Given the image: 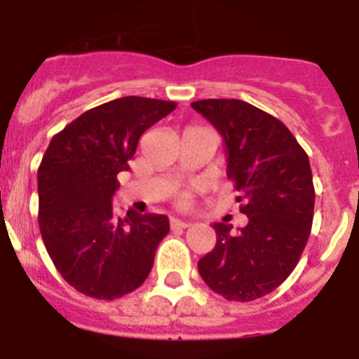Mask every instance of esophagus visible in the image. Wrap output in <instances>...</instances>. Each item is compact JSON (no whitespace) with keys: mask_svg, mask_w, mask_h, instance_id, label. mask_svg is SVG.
Returning <instances> with one entry per match:
<instances>
[{"mask_svg":"<svg viewBox=\"0 0 359 359\" xmlns=\"http://www.w3.org/2000/svg\"><path fill=\"white\" fill-rule=\"evenodd\" d=\"M170 226H172V228H189L190 221H183V219L172 217V219H170Z\"/></svg>","mask_w":359,"mask_h":359,"instance_id":"34e87169","label":"esophagus"}]
</instances>
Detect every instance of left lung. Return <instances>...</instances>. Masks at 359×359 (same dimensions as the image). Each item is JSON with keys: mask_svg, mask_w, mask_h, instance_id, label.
I'll list each match as a JSON object with an SVG mask.
<instances>
[{"mask_svg": "<svg viewBox=\"0 0 359 359\" xmlns=\"http://www.w3.org/2000/svg\"><path fill=\"white\" fill-rule=\"evenodd\" d=\"M190 106L223 136L226 174L248 224L214 223V250L199 275L226 300L250 302L277 290L300 261L313 224L315 187L309 158L278 118L237 98H207Z\"/></svg>", "mask_w": 359, "mask_h": 359, "instance_id": "8db88e82", "label": "left lung"}]
</instances>
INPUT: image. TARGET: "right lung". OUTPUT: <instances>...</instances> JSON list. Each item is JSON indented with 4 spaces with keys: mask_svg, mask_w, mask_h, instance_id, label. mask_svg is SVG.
<instances>
[{
    "mask_svg": "<svg viewBox=\"0 0 359 359\" xmlns=\"http://www.w3.org/2000/svg\"><path fill=\"white\" fill-rule=\"evenodd\" d=\"M176 102L122 97L82 113L57 133L37 170L39 230L50 259L86 297L115 300L144 284L169 233L161 214L113 212L118 172L140 136Z\"/></svg>",
    "mask_w": 359,
    "mask_h": 359,
    "instance_id": "obj_1",
    "label": "right lung"
}]
</instances>
